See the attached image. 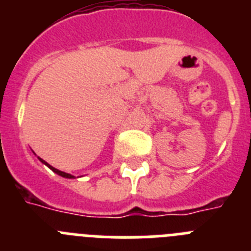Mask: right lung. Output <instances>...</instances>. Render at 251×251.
<instances>
[{
    "label": "right lung",
    "mask_w": 251,
    "mask_h": 251,
    "mask_svg": "<svg viewBox=\"0 0 251 251\" xmlns=\"http://www.w3.org/2000/svg\"><path fill=\"white\" fill-rule=\"evenodd\" d=\"M40 161L43 162V163H45V165H46V166H48V167H49V168H51V170L54 171L55 174L60 175V176H63V177H66V178H73V177H74V176H73V175H70V174H66V172H63V171H59V170H56V168H55V167H52V166H50V165H49L48 162H45V161H44V159H41V158H40Z\"/></svg>",
    "instance_id": "obj_1"
}]
</instances>
